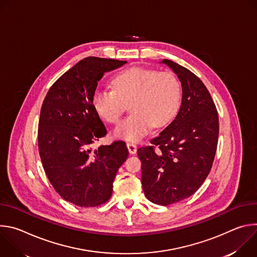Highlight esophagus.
Instances as JSON below:
<instances>
[{
	"label": "esophagus",
	"instance_id": "esophagus-1",
	"mask_svg": "<svg viewBox=\"0 0 257 257\" xmlns=\"http://www.w3.org/2000/svg\"><path fill=\"white\" fill-rule=\"evenodd\" d=\"M127 149H128V151H129V153H130L131 155H134V154H136V152H137V146H136V144L131 143V142H128V143H127Z\"/></svg>",
	"mask_w": 257,
	"mask_h": 257
}]
</instances>
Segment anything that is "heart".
<instances>
[{
    "instance_id": "1",
    "label": "heart",
    "mask_w": 257,
    "mask_h": 257,
    "mask_svg": "<svg viewBox=\"0 0 257 257\" xmlns=\"http://www.w3.org/2000/svg\"><path fill=\"white\" fill-rule=\"evenodd\" d=\"M115 89L97 87L92 96L97 114L117 124L130 103L132 114L115 129V136L136 142L153 126L168 125L178 112L181 84L171 72L134 67L123 71L114 80Z\"/></svg>"
}]
</instances>
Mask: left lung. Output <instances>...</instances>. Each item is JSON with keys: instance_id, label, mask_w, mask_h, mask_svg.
<instances>
[{"instance_id": "left-lung-1", "label": "left lung", "mask_w": 257, "mask_h": 257, "mask_svg": "<svg viewBox=\"0 0 257 257\" xmlns=\"http://www.w3.org/2000/svg\"><path fill=\"white\" fill-rule=\"evenodd\" d=\"M182 85L176 118L152 145L137 151L141 184L149 200L170 205L194 194L210 172L218 137L215 104L203 82L187 68L164 59Z\"/></svg>"}]
</instances>
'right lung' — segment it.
<instances>
[{
	"label": "right lung",
	"mask_w": 257,
	"mask_h": 257,
	"mask_svg": "<svg viewBox=\"0 0 257 257\" xmlns=\"http://www.w3.org/2000/svg\"><path fill=\"white\" fill-rule=\"evenodd\" d=\"M126 63L87 57L64 73L44 99L38 133L43 167L61 197L77 206L94 207L111 198L128 157L124 141L91 149L106 134L92 102L97 81Z\"/></svg>",
	"instance_id": "right-lung-1"
}]
</instances>
